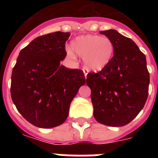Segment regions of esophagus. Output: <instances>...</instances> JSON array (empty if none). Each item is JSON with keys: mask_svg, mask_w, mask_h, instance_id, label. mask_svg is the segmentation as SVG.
<instances>
[{"mask_svg": "<svg viewBox=\"0 0 158 158\" xmlns=\"http://www.w3.org/2000/svg\"><path fill=\"white\" fill-rule=\"evenodd\" d=\"M83 71L84 73V76H85V79H87V74H88V71H87L85 69H83Z\"/></svg>", "mask_w": 158, "mask_h": 158, "instance_id": "obj_1", "label": "esophagus"}]
</instances>
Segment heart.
<instances>
[{"mask_svg": "<svg viewBox=\"0 0 158 158\" xmlns=\"http://www.w3.org/2000/svg\"><path fill=\"white\" fill-rule=\"evenodd\" d=\"M66 48V55L74 59L75 54L84 60L89 70L100 71L110 64L115 52V46L110 38L95 34L78 36Z\"/></svg>", "mask_w": 158, "mask_h": 158, "instance_id": "heart-1", "label": "heart"}]
</instances>
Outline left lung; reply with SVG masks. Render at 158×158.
I'll return each mask as SVG.
<instances>
[{
	"label": "left lung",
	"mask_w": 158,
	"mask_h": 158,
	"mask_svg": "<svg viewBox=\"0 0 158 158\" xmlns=\"http://www.w3.org/2000/svg\"><path fill=\"white\" fill-rule=\"evenodd\" d=\"M100 33L112 41L115 52L106 68L88 74L86 84L97 121L120 127L134 120L147 101L150 77L146 56L135 42L116 30Z\"/></svg>",
	"instance_id": "1"
}]
</instances>
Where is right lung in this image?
Instances as JSON below:
<instances>
[{"mask_svg":"<svg viewBox=\"0 0 158 158\" xmlns=\"http://www.w3.org/2000/svg\"><path fill=\"white\" fill-rule=\"evenodd\" d=\"M69 35L55 32L36 38L20 51L12 70V101L23 118L37 127L63 124L72 100L86 82L82 70L60 65Z\"/></svg>","mask_w":158,"mask_h":158,"instance_id":"obj_1","label":"right lung"}]
</instances>
